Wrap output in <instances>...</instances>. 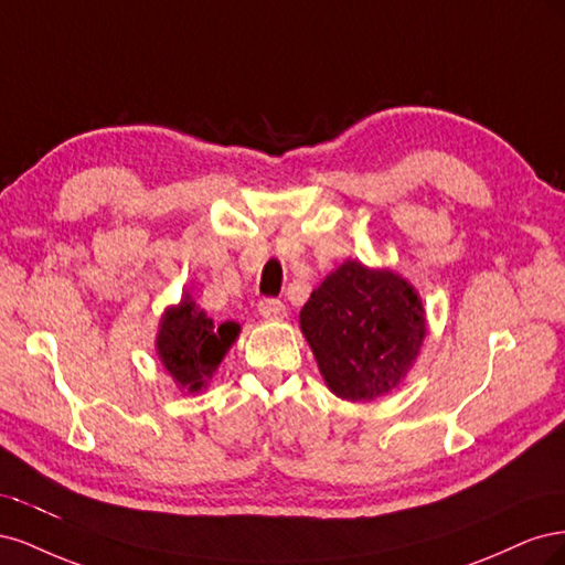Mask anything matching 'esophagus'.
Returning a JSON list of instances; mask_svg holds the SVG:
<instances>
[{
	"label": "esophagus",
	"instance_id": "1",
	"mask_svg": "<svg viewBox=\"0 0 565 565\" xmlns=\"http://www.w3.org/2000/svg\"><path fill=\"white\" fill-rule=\"evenodd\" d=\"M259 313L266 320H282L287 316V306L278 299H264L259 301Z\"/></svg>",
	"mask_w": 565,
	"mask_h": 565
}]
</instances>
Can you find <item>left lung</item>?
Returning <instances> with one entry per match:
<instances>
[{
    "label": "left lung",
    "instance_id": "left-lung-1",
    "mask_svg": "<svg viewBox=\"0 0 565 565\" xmlns=\"http://www.w3.org/2000/svg\"><path fill=\"white\" fill-rule=\"evenodd\" d=\"M299 328L334 396L370 403L401 386L417 363L426 311L401 273L347 259L313 289Z\"/></svg>",
    "mask_w": 565,
    "mask_h": 565
}]
</instances>
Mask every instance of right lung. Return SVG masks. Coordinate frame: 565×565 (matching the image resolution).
<instances>
[{
  "label": "right lung",
  "mask_w": 565,
  "mask_h": 565,
  "mask_svg": "<svg viewBox=\"0 0 565 565\" xmlns=\"http://www.w3.org/2000/svg\"><path fill=\"white\" fill-rule=\"evenodd\" d=\"M237 334L241 324H214L185 289L181 301L167 306L160 318L156 353L179 391L198 393L207 388Z\"/></svg>",
  "instance_id": "obj_1"
}]
</instances>
